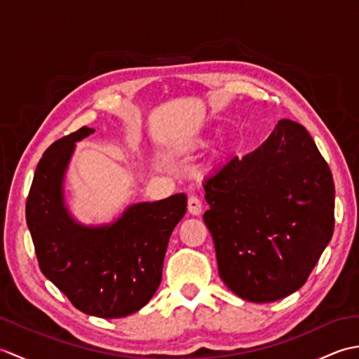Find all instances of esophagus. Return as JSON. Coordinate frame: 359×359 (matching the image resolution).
<instances>
[{
  "label": "esophagus",
  "instance_id": "obj_1",
  "mask_svg": "<svg viewBox=\"0 0 359 359\" xmlns=\"http://www.w3.org/2000/svg\"><path fill=\"white\" fill-rule=\"evenodd\" d=\"M188 211H189V215H193V216H199L202 212V202L197 199L196 196H191L188 199Z\"/></svg>",
  "mask_w": 359,
  "mask_h": 359
}]
</instances>
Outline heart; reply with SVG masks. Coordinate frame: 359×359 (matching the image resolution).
<instances>
[{"mask_svg":"<svg viewBox=\"0 0 359 359\" xmlns=\"http://www.w3.org/2000/svg\"><path fill=\"white\" fill-rule=\"evenodd\" d=\"M205 147H208L207 139H194L191 143H189V148L191 149H202Z\"/></svg>","mask_w":359,"mask_h":359,"instance_id":"heart-1","label":"heart"}]
</instances>
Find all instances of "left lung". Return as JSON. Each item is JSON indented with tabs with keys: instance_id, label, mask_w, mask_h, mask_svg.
Returning <instances> with one entry per match:
<instances>
[{
	"instance_id": "1",
	"label": "left lung",
	"mask_w": 359,
	"mask_h": 359,
	"mask_svg": "<svg viewBox=\"0 0 359 359\" xmlns=\"http://www.w3.org/2000/svg\"><path fill=\"white\" fill-rule=\"evenodd\" d=\"M203 188L219 276L234 294L264 304L306 284L334 226L330 168L306 128L278 121L261 147L220 165Z\"/></svg>"
}]
</instances>
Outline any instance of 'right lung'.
<instances>
[{"instance_id":"add662e5","label":"right lung","mask_w":359,"mask_h":359,"mask_svg":"<svg viewBox=\"0 0 359 359\" xmlns=\"http://www.w3.org/2000/svg\"><path fill=\"white\" fill-rule=\"evenodd\" d=\"M83 126L46 149L30 187L26 220L43 274L74 307L90 316L123 318L147 306L162 280L171 233L187 212V196L129 205L109 224L85 225L65 199L75 143Z\"/></svg>"}]
</instances>
